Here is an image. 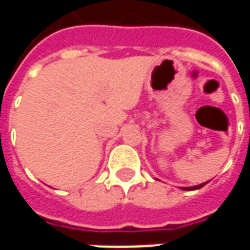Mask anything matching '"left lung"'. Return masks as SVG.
<instances>
[{
    "label": "left lung",
    "instance_id": "1",
    "mask_svg": "<svg viewBox=\"0 0 250 250\" xmlns=\"http://www.w3.org/2000/svg\"><path fill=\"white\" fill-rule=\"evenodd\" d=\"M208 184V182H205V184H201L198 185V186H193V188H182L184 190H197V188H204L205 185Z\"/></svg>",
    "mask_w": 250,
    "mask_h": 250
}]
</instances>
